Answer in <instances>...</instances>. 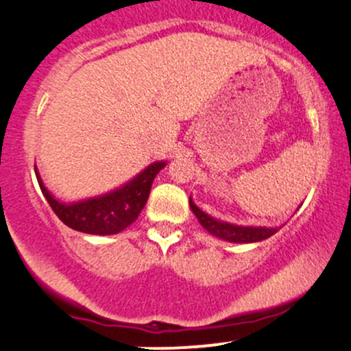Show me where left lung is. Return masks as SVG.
Wrapping results in <instances>:
<instances>
[{
    "mask_svg": "<svg viewBox=\"0 0 351 351\" xmlns=\"http://www.w3.org/2000/svg\"><path fill=\"white\" fill-rule=\"evenodd\" d=\"M190 208L195 213V217L198 218L199 225L206 230L208 233H211L213 237L219 238V240L230 241V243H255V241L267 240L278 232V226L276 228H268V226H243V225H234V223L221 221L210 215L205 213L203 210H199L195 205V202L190 196Z\"/></svg>",
    "mask_w": 351,
    "mask_h": 351,
    "instance_id": "1",
    "label": "left lung"
}]
</instances>
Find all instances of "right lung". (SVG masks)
Wrapping results in <instances>:
<instances>
[{
  "label": "right lung",
  "instance_id": "obj_1",
  "mask_svg": "<svg viewBox=\"0 0 351 351\" xmlns=\"http://www.w3.org/2000/svg\"><path fill=\"white\" fill-rule=\"evenodd\" d=\"M165 167L167 161H155L130 182L108 193L69 203L61 202L51 195V191L45 186L36 167L34 173L46 202L64 225L88 234H117L128 228L141 213L148 202L153 180Z\"/></svg>",
  "mask_w": 351,
  "mask_h": 351
}]
</instances>
